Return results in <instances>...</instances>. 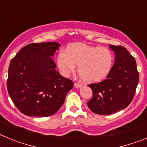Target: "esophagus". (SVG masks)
I'll return each instance as SVG.
<instances>
[{
    "label": "esophagus",
    "mask_w": 147,
    "mask_h": 147,
    "mask_svg": "<svg viewBox=\"0 0 147 147\" xmlns=\"http://www.w3.org/2000/svg\"><path fill=\"white\" fill-rule=\"evenodd\" d=\"M74 86L76 87V88H81V87L82 86V84H80V83L75 82L74 83Z\"/></svg>",
    "instance_id": "esophagus-1"
}]
</instances>
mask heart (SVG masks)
<instances>
[{"mask_svg": "<svg viewBox=\"0 0 147 147\" xmlns=\"http://www.w3.org/2000/svg\"><path fill=\"white\" fill-rule=\"evenodd\" d=\"M113 56L107 48H98L82 43L69 45L61 51L57 64L61 74L68 76L78 66V74L83 81L96 82L105 79L112 68Z\"/></svg>", "mask_w": 147, "mask_h": 147, "instance_id": "heart-1", "label": "heart"}]
</instances>
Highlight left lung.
I'll return each instance as SVG.
<instances>
[{"label":"left lung","instance_id":"obj_1","mask_svg":"<svg viewBox=\"0 0 147 147\" xmlns=\"http://www.w3.org/2000/svg\"><path fill=\"white\" fill-rule=\"evenodd\" d=\"M110 48L115 58L108 75L103 81L88 85L93 97L87 105L98 115H110L126 108L133 99L139 81L136 61L127 49L112 45Z\"/></svg>","mask_w":147,"mask_h":147}]
</instances>
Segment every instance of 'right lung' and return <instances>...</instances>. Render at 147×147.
Segmentation results:
<instances>
[{
    "mask_svg": "<svg viewBox=\"0 0 147 147\" xmlns=\"http://www.w3.org/2000/svg\"><path fill=\"white\" fill-rule=\"evenodd\" d=\"M58 42L31 43L10 62L7 90L13 103L28 116L47 117L57 113L74 83L56 70Z\"/></svg>",
    "mask_w": 147,
    "mask_h": 147,
    "instance_id": "1",
    "label": "right lung"
}]
</instances>
